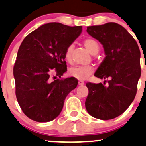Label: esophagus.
Wrapping results in <instances>:
<instances>
[{"label": "esophagus", "instance_id": "obj_1", "mask_svg": "<svg viewBox=\"0 0 146 146\" xmlns=\"http://www.w3.org/2000/svg\"><path fill=\"white\" fill-rule=\"evenodd\" d=\"M85 83L84 81H83V80H79L78 81V85L79 86H83V85H84Z\"/></svg>", "mask_w": 146, "mask_h": 146}]
</instances>
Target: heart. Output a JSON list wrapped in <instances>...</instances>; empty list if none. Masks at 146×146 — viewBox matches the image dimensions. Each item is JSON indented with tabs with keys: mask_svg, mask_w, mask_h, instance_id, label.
I'll use <instances>...</instances> for the list:
<instances>
[{
	"mask_svg": "<svg viewBox=\"0 0 146 146\" xmlns=\"http://www.w3.org/2000/svg\"><path fill=\"white\" fill-rule=\"evenodd\" d=\"M83 45L86 48L91 54L95 55L98 53L100 50V44L94 38H88L83 40ZM73 46L70 45L68 46L65 52V59L68 63L72 62V54H73ZM94 68L92 66H77L71 68L68 70V74L72 77H74L79 80H84L88 76L93 73Z\"/></svg>",
	"mask_w": 146,
	"mask_h": 146,
	"instance_id": "obj_1",
	"label": "heart"
}]
</instances>
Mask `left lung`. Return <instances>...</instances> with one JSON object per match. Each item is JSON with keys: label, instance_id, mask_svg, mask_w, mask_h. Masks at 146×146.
<instances>
[{"label": "left lung", "instance_id": "left-lung-1", "mask_svg": "<svg viewBox=\"0 0 146 146\" xmlns=\"http://www.w3.org/2000/svg\"><path fill=\"white\" fill-rule=\"evenodd\" d=\"M87 32L103 45L106 56L95 76L109 80L103 84L86 83L89 92L86 108L98 119H113L126 111L136 95L141 74L139 47L126 29L116 23L88 26Z\"/></svg>", "mask_w": 146, "mask_h": 146}]
</instances>
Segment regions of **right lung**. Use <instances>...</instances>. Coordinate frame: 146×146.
<instances>
[{"instance_id": "add662e5", "label": "right lung", "mask_w": 146, "mask_h": 146, "mask_svg": "<svg viewBox=\"0 0 146 146\" xmlns=\"http://www.w3.org/2000/svg\"><path fill=\"white\" fill-rule=\"evenodd\" d=\"M82 26L49 23L32 31L23 40L13 67L15 96L23 113L44 123L61 112L66 96L78 85L75 78L52 79L67 70L65 52L79 36ZM54 78V77H53Z\"/></svg>"}]
</instances>
